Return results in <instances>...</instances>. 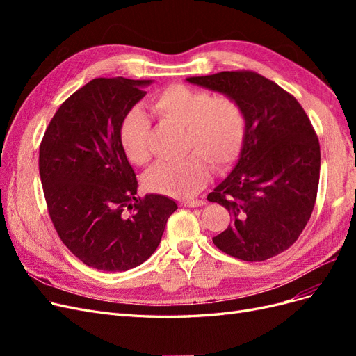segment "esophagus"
Masks as SVG:
<instances>
[{
    "instance_id": "34e87169",
    "label": "esophagus",
    "mask_w": 356,
    "mask_h": 356,
    "mask_svg": "<svg viewBox=\"0 0 356 356\" xmlns=\"http://www.w3.org/2000/svg\"><path fill=\"white\" fill-rule=\"evenodd\" d=\"M203 204H204V200L196 199V200H187V202H184V203H182V207H186V208H199V207H203Z\"/></svg>"
}]
</instances>
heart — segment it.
Returning <instances> with one entry per match:
<instances>
[{"label":"heart","instance_id":"1","mask_svg":"<svg viewBox=\"0 0 356 356\" xmlns=\"http://www.w3.org/2000/svg\"><path fill=\"white\" fill-rule=\"evenodd\" d=\"M152 110L161 118L184 127L182 148L190 152L174 161H160L145 177V186L159 195L187 199L208 179V163L221 170L239 156L246 134L242 105L230 96H213L172 84L159 92ZM149 122L139 108L129 111L120 126V143L127 159L135 165L149 160Z\"/></svg>","mask_w":356,"mask_h":356}]
</instances>
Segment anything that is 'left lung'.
Returning <instances> with one entry per match:
<instances>
[{
	"mask_svg": "<svg viewBox=\"0 0 356 356\" xmlns=\"http://www.w3.org/2000/svg\"><path fill=\"white\" fill-rule=\"evenodd\" d=\"M238 101L246 117L239 160L208 195L232 213V225L212 238L243 261L284 252L303 232L315 207L321 149L309 117L293 95L252 71L190 77Z\"/></svg>",
	"mask_w": 356,
	"mask_h": 356,
	"instance_id": "1",
	"label": "left lung"
}]
</instances>
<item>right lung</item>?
<instances>
[{
    "label": "right lung",
    "instance_id": "add662e5",
    "mask_svg": "<svg viewBox=\"0 0 356 356\" xmlns=\"http://www.w3.org/2000/svg\"><path fill=\"white\" fill-rule=\"evenodd\" d=\"M153 80L93 79L53 115L40 145V177L60 241L86 266L126 272L153 255L178 207L136 197L138 181L120 143L124 115Z\"/></svg>",
    "mask_w": 356,
    "mask_h": 356
}]
</instances>
